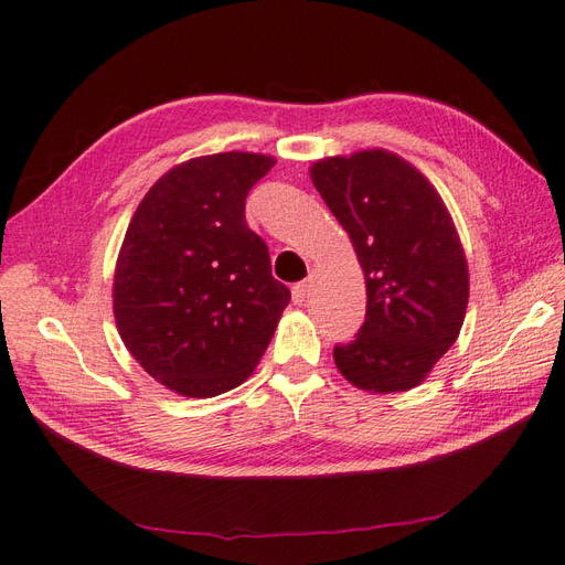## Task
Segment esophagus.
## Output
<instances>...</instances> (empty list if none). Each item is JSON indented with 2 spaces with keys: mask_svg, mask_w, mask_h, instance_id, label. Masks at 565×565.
<instances>
[{
  "mask_svg": "<svg viewBox=\"0 0 565 565\" xmlns=\"http://www.w3.org/2000/svg\"><path fill=\"white\" fill-rule=\"evenodd\" d=\"M311 289H313V280H311V278L297 282V285L292 287V299H295V303H303L306 299H309Z\"/></svg>",
  "mask_w": 565,
  "mask_h": 565,
  "instance_id": "1",
  "label": "esophagus"
}]
</instances>
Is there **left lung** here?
<instances>
[{
    "mask_svg": "<svg viewBox=\"0 0 565 565\" xmlns=\"http://www.w3.org/2000/svg\"><path fill=\"white\" fill-rule=\"evenodd\" d=\"M311 181L351 237L367 313L334 347L344 377L370 393L419 386L455 344L469 303V266L434 183L384 148L322 158Z\"/></svg>",
    "mask_w": 565,
    "mask_h": 565,
    "instance_id": "8db88e82",
    "label": "left lung"
}]
</instances>
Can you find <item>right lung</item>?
Instances as JSON below:
<instances>
[{
    "mask_svg": "<svg viewBox=\"0 0 565 565\" xmlns=\"http://www.w3.org/2000/svg\"><path fill=\"white\" fill-rule=\"evenodd\" d=\"M276 158L216 152L169 169L136 207L113 280L117 332L139 365L185 398L241 386L289 303L245 221Z\"/></svg>",
    "mask_w": 565,
    "mask_h": 565,
    "instance_id": "obj_1",
    "label": "right lung"
}]
</instances>
